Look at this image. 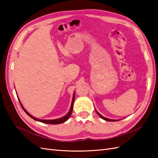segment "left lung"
<instances>
[{
  "instance_id": "8db88e82",
  "label": "left lung",
  "mask_w": 158,
  "mask_h": 158,
  "mask_svg": "<svg viewBox=\"0 0 158 158\" xmlns=\"http://www.w3.org/2000/svg\"><path fill=\"white\" fill-rule=\"evenodd\" d=\"M98 113V112H97ZM98 114L99 115V116L101 117L102 119H105V120H106V121H109V122H113V121H116V120H114V119H107V118H105V117H104L103 116H102L101 115H100V114H99L98 113Z\"/></svg>"
}]
</instances>
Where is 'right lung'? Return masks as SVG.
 <instances>
[{
  "mask_svg": "<svg viewBox=\"0 0 158 158\" xmlns=\"http://www.w3.org/2000/svg\"><path fill=\"white\" fill-rule=\"evenodd\" d=\"M74 100H75V94L73 95V98L72 103H71V106H70V110H69V112L68 113H67L66 115L64 117H62V118H60V119H52V120H43V119H36V118H35V117H32L31 115H30V114H29V113H28L27 111H26V110L24 109V108H23V106H22V105L21 104V102H20L19 100V103H20V105H21V106H22V108L23 109V110H24L25 113H26V114H27V115H28V116L31 117V118L34 119H35V120H36V121H38V122H42V123H49V124H59V123H62L65 122L69 118L70 116V115H71L72 111H73V108Z\"/></svg>",
  "mask_w": 158,
  "mask_h": 158,
  "instance_id": "obj_1",
  "label": "right lung"
}]
</instances>
